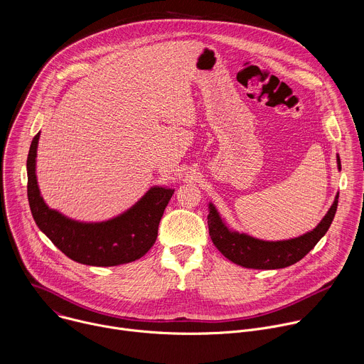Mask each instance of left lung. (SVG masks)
Masks as SVG:
<instances>
[{"mask_svg":"<svg viewBox=\"0 0 364 364\" xmlns=\"http://www.w3.org/2000/svg\"><path fill=\"white\" fill-rule=\"evenodd\" d=\"M337 167L341 170L338 154ZM337 204L338 194L327 215L313 230L288 240H262L230 229L212 201L209 203L207 225H209V233L215 246L233 264L250 269H281L301 261L318 243L331 226Z\"/></svg>","mask_w":364,"mask_h":364,"instance_id":"1","label":"left lung"}]
</instances>
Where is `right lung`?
Segmentation results:
<instances>
[{
    "label": "right lung",
    "mask_w": 364,
    "mask_h": 364,
    "mask_svg": "<svg viewBox=\"0 0 364 364\" xmlns=\"http://www.w3.org/2000/svg\"><path fill=\"white\" fill-rule=\"evenodd\" d=\"M40 132L27 159V196L38 229L72 261L92 267H117L142 257L157 240L159 225L174 188L151 187L124 213L103 222H79L50 209L40 194L36 159Z\"/></svg>",
    "instance_id": "add662e5"
}]
</instances>
